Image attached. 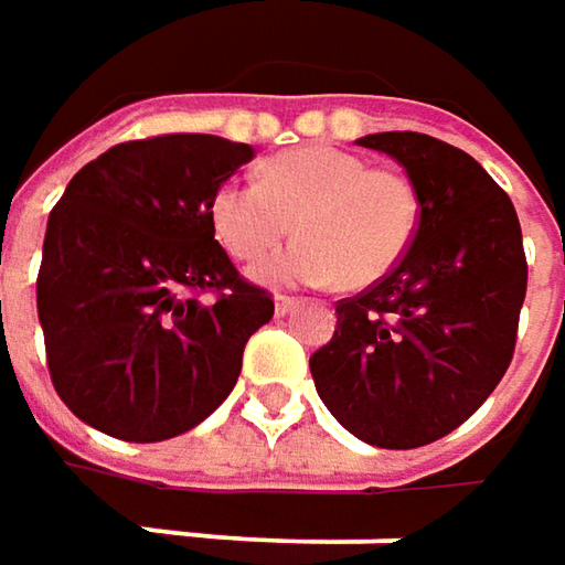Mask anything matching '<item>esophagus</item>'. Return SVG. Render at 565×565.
<instances>
[{"label":"esophagus","mask_w":565,"mask_h":565,"mask_svg":"<svg viewBox=\"0 0 565 565\" xmlns=\"http://www.w3.org/2000/svg\"><path fill=\"white\" fill-rule=\"evenodd\" d=\"M295 308H298V301H295V298H286V295H276V317L292 315Z\"/></svg>","instance_id":"esophagus-1"}]
</instances>
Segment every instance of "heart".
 I'll use <instances>...</instances> for the list:
<instances>
[{"label":"heart","instance_id":"heart-1","mask_svg":"<svg viewBox=\"0 0 565 565\" xmlns=\"http://www.w3.org/2000/svg\"><path fill=\"white\" fill-rule=\"evenodd\" d=\"M418 191L337 147H298L267 163L264 179H228L213 194V228L238 260H260L301 228V242L257 267L270 286L352 289L396 270L418 232Z\"/></svg>","mask_w":565,"mask_h":565}]
</instances>
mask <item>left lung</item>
<instances>
[{"instance_id":"1","label":"left lung","mask_w":565,"mask_h":565,"mask_svg":"<svg viewBox=\"0 0 565 565\" xmlns=\"http://www.w3.org/2000/svg\"><path fill=\"white\" fill-rule=\"evenodd\" d=\"M355 143L405 169L418 232L396 270L339 301L311 377L349 434L415 449L468 422L510 367L529 286L522 228L507 191L466 150L418 131Z\"/></svg>"}]
</instances>
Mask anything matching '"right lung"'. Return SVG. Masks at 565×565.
<instances>
[{"instance_id":"add662e5","label":"right lung","mask_w":565,"mask_h":565,"mask_svg":"<svg viewBox=\"0 0 565 565\" xmlns=\"http://www.w3.org/2000/svg\"><path fill=\"white\" fill-rule=\"evenodd\" d=\"M248 160L250 143L216 135L116 143L53 206L36 315L55 393L84 424L157 444L232 393L245 342L273 317L213 238V194Z\"/></svg>"}]
</instances>
